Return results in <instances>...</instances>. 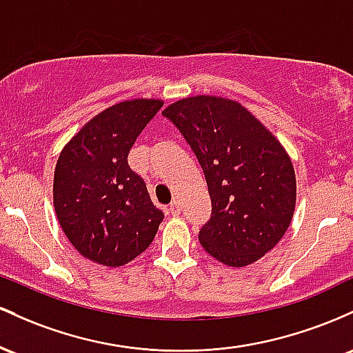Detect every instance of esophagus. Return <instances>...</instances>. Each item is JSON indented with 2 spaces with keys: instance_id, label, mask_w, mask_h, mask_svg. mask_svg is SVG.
<instances>
[{
  "instance_id": "esophagus-1",
  "label": "esophagus",
  "mask_w": 353,
  "mask_h": 353,
  "mask_svg": "<svg viewBox=\"0 0 353 353\" xmlns=\"http://www.w3.org/2000/svg\"><path fill=\"white\" fill-rule=\"evenodd\" d=\"M180 210H181V207L178 201H172V203L168 205V212L172 213V215H178V213H180Z\"/></svg>"
}]
</instances>
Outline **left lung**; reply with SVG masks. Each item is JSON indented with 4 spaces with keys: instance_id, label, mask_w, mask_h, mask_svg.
Returning <instances> with one entry per match:
<instances>
[{
    "instance_id": "left-lung-1",
    "label": "left lung",
    "mask_w": 353,
    "mask_h": 353,
    "mask_svg": "<svg viewBox=\"0 0 353 353\" xmlns=\"http://www.w3.org/2000/svg\"><path fill=\"white\" fill-rule=\"evenodd\" d=\"M205 173L212 215L198 232L210 255L245 267L270 252L295 208V172L275 137L240 103L185 98L163 112Z\"/></svg>"
}]
</instances>
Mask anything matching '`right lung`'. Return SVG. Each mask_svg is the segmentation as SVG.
<instances>
[{"instance_id": "obj_1", "label": "right lung", "mask_w": 353, "mask_h": 353, "mask_svg": "<svg viewBox=\"0 0 353 353\" xmlns=\"http://www.w3.org/2000/svg\"><path fill=\"white\" fill-rule=\"evenodd\" d=\"M163 103H118L90 120L63 148L54 168L53 200L63 232L83 256L121 267L150 247L163 212L128 153Z\"/></svg>"}]
</instances>
